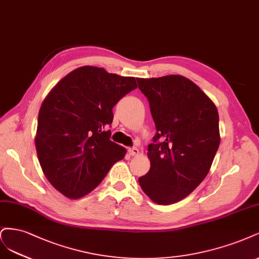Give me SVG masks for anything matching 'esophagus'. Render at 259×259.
Here are the masks:
<instances>
[{
  "label": "esophagus",
  "instance_id": "34e87169",
  "mask_svg": "<svg viewBox=\"0 0 259 259\" xmlns=\"http://www.w3.org/2000/svg\"><path fill=\"white\" fill-rule=\"evenodd\" d=\"M128 153H129L130 156H138L139 153H140V151H139V149H138L137 147H130V148L128 149Z\"/></svg>",
  "mask_w": 259,
  "mask_h": 259
}]
</instances>
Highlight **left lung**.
Segmentation results:
<instances>
[{"mask_svg": "<svg viewBox=\"0 0 259 259\" xmlns=\"http://www.w3.org/2000/svg\"><path fill=\"white\" fill-rule=\"evenodd\" d=\"M137 80L157 130L147 149L151 169L139 183L155 203L172 204L193 193L210 171L221 142L219 112L182 75Z\"/></svg>", "mask_w": 259, "mask_h": 259, "instance_id": "obj_1", "label": "left lung"}]
</instances>
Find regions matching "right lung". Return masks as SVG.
Wrapping results in <instances>:
<instances>
[{
    "label": "right lung",
    "mask_w": 259,
    "mask_h": 259,
    "mask_svg": "<svg viewBox=\"0 0 259 259\" xmlns=\"http://www.w3.org/2000/svg\"><path fill=\"white\" fill-rule=\"evenodd\" d=\"M138 87L135 77L85 65L64 76L40 105L35 136L38 161L49 183L78 199L102 182L126 148L110 140L113 107Z\"/></svg>",
    "instance_id": "1"
}]
</instances>
